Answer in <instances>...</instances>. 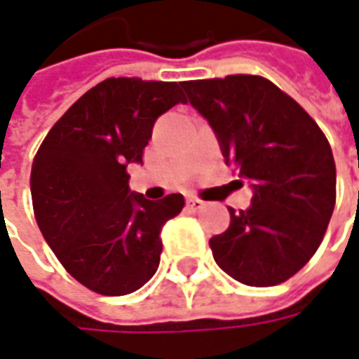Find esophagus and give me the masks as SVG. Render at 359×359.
<instances>
[{
	"mask_svg": "<svg viewBox=\"0 0 359 359\" xmlns=\"http://www.w3.org/2000/svg\"><path fill=\"white\" fill-rule=\"evenodd\" d=\"M187 205H188V210H192V211H200L205 208V202H202L200 198H196V196H190L187 200Z\"/></svg>",
	"mask_w": 359,
	"mask_h": 359,
	"instance_id": "1",
	"label": "esophagus"
}]
</instances>
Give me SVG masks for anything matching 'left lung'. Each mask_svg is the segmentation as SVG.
Instances as JSON below:
<instances>
[{"instance_id": "8db88e82", "label": "left lung", "mask_w": 359, "mask_h": 359, "mask_svg": "<svg viewBox=\"0 0 359 359\" xmlns=\"http://www.w3.org/2000/svg\"><path fill=\"white\" fill-rule=\"evenodd\" d=\"M217 134L226 163L252 180L248 210L210 241L226 275L248 286L285 283L323 241L337 202V169L323 130L300 103L257 74L182 82Z\"/></svg>"}]
</instances>
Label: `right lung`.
<instances>
[{
  "instance_id": "right-lung-1",
  "label": "right lung",
  "mask_w": 359,
  "mask_h": 359,
  "mask_svg": "<svg viewBox=\"0 0 359 359\" xmlns=\"http://www.w3.org/2000/svg\"><path fill=\"white\" fill-rule=\"evenodd\" d=\"M187 103L182 82L107 79L51 126L30 172L36 223L67 273L103 296L138 290L161 256V226L182 194L146 200L128 188L159 115Z\"/></svg>"
}]
</instances>
